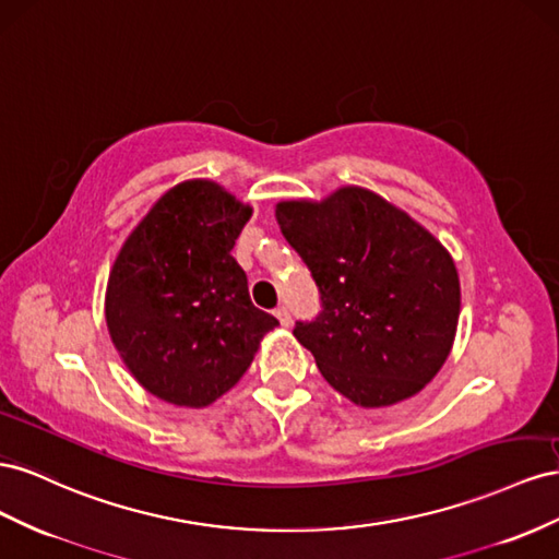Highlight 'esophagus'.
I'll list each match as a JSON object with an SVG mask.
<instances>
[{"instance_id":"obj_1","label":"esophagus","mask_w":559,"mask_h":559,"mask_svg":"<svg viewBox=\"0 0 559 559\" xmlns=\"http://www.w3.org/2000/svg\"><path fill=\"white\" fill-rule=\"evenodd\" d=\"M274 313H276V318H278V321H281V325H283V328H288V325L293 323V316H290L288 307H278Z\"/></svg>"}]
</instances>
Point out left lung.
Returning a JSON list of instances; mask_svg holds the SVG:
<instances>
[{
  "label": "left lung",
  "mask_w": 559,
  "mask_h": 559,
  "mask_svg": "<svg viewBox=\"0 0 559 559\" xmlns=\"http://www.w3.org/2000/svg\"><path fill=\"white\" fill-rule=\"evenodd\" d=\"M276 222L316 281L321 311L295 323L332 389L360 407L419 393L459 323L456 266L433 236L368 189L283 201Z\"/></svg>",
  "instance_id": "8db88e82"
}]
</instances>
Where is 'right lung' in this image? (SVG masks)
Masks as SVG:
<instances>
[{
	"label": "right lung",
	"mask_w": 559,
	"mask_h": 559,
	"mask_svg": "<svg viewBox=\"0 0 559 559\" xmlns=\"http://www.w3.org/2000/svg\"><path fill=\"white\" fill-rule=\"evenodd\" d=\"M250 209L215 182L173 187L123 243L107 283V328L152 395L205 407L250 368L278 321L250 301L231 258Z\"/></svg>",
	"instance_id": "obj_1"
}]
</instances>
